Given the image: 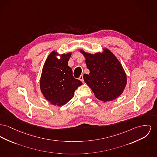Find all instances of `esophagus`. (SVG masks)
Listing matches in <instances>:
<instances>
[{
    "mask_svg": "<svg viewBox=\"0 0 157 157\" xmlns=\"http://www.w3.org/2000/svg\"><path fill=\"white\" fill-rule=\"evenodd\" d=\"M79 79L81 81H82V82H83V75H81L80 76V77L79 78Z\"/></svg>",
    "mask_w": 157,
    "mask_h": 157,
    "instance_id": "esophagus-1",
    "label": "esophagus"
}]
</instances>
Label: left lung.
I'll return each instance as SVG.
<instances>
[{
    "instance_id": "1",
    "label": "left lung",
    "mask_w": 157,
    "mask_h": 157,
    "mask_svg": "<svg viewBox=\"0 0 157 157\" xmlns=\"http://www.w3.org/2000/svg\"><path fill=\"white\" fill-rule=\"evenodd\" d=\"M90 74H84V81L90 87L95 96L104 102L117 98L122 94L127 82L125 72L119 60L107 48L95 55L82 50Z\"/></svg>"
}]
</instances>
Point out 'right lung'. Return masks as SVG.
Segmentation results:
<instances>
[{"label":"right lung","instance_id":"obj_1","mask_svg":"<svg viewBox=\"0 0 157 157\" xmlns=\"http://www.w3.org/2000/svg\"><path fill=\"white\" fill-rule=\"evenodd\" d=\"M52 52L47 58L40 79V89L47 100L61 106L74 97L75 91L82 83L75 79L72 70L68 66L71 53L61 56L60 59Z\"/></svg>","mask_w":157,"mask_h":157}]
</instances>
